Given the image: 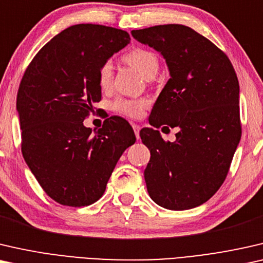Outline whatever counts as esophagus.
Wrapping results in <instances>:
<instances>
[{
    "instance_id": "34e87169",
    "label": "esophagus",
    "mask_w": 263,
    "mask_h": 263,
    "mask_svg": "<svg viewBox=\"0 0 263 263\" xmlns=\"http://www.w3.org/2000/svg\"><path fill=\"white\" fill-rule=\"evenodd\" d=\"M132 127H133V131H135V135H136V137H137V139H139V131H140V126H139V125H137V124H133V125H132Z\"/></svg>"
}]
</instances>
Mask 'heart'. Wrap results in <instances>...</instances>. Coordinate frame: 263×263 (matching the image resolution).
Listing matches in <instances>:
<instances>
[{
    "label": "heart",
    "instance_id": "heart-1",
    "mask_svg": "<svg viewBox=\"0 0 263 263\" xmlns=\"http://www.w3.org/2000/svg\"><path fill=\"white\" fill-rule=\"evenodd\" d=\"M125 62L133 68L138 70L146 79H151L156 75L158 70V58L156 53L146 49H133L125 54ZM113 65L110 61H106L99 69V84L101 88H107L112 82ZM149 105L146 99L126 100L119 99L113 103V108L116 112L124 114L130 118H139L143 114V110Z\"/></svg>",
    "mask_w": 263,
    "mask_h": 263
}]
</instances>
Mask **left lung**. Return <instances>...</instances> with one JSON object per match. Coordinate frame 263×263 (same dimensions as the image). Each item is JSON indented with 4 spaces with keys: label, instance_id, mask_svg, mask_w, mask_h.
Returning <instances> with one entry per match:
<instances>
[{
    "label": "left lung",
    "instance_id": "1",
    "mask_svg": "<svg viewBox=\"0 0 263 263\" xmlns=\"http://www.w3.org/2000/svg\"><path fill=\"white\" fill-rule=\"evenodd\" d=\"M131 33L161 52L170 73L149 123L180 128L173 143L151 127L140 131L151 154L144 170L147 192L164 209H193L223 184L241 139L237 75L219 47L187 26L158 25Z\"/></svg>",
    "mask_w": 263,
    "mask_h": 263
}]
</instances>
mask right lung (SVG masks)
<instances>
[{
	"label": "right lung",
	"instance_id": "right-lung-1",
	"mask_svg": "<svg viewBox=\"0 0 263 263\" xmlns=\"http://www.w3.org/2000/svg\"><path fill=\"white\" fill-rule=\"evenodd\" d=\"M130 40L108 26H70L40 49L22 76L16 98L22 155L58 204L98 201L118 160L136 142L120 117L107 118L95 135L83 125L101 100L100 66Z\"/></svg>",
	"mask_w": 263,
	"mask_h": 263
}]
</instances>
